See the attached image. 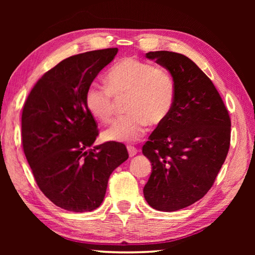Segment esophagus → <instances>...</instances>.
<instances>
[{
  "instance_id": "1",
  "label": "esophagus",
  "mask_w": 255,
  "mask_h": 255,
  "mask_svg": "<svg viewBox=\"0 0 255 255\" xmlns=\"http://www.w3.org/2000/svg\"><path fill=\"white\" fill-rule=\"evenodd\" d=\"M127 150H128L129 156H134V155L138 153V150L134 148V147H131V145H129V147H127Z\"/></svg>"
}]
</instances>
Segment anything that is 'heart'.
Returning a JSON list of instances; mask_svg holds the SVG:
<instances>
[{
    "mask_svg": "<svg viewBox=\"0 0 255 255\" xmlns=\"http://www.w3.org/2000/svg\"><path fill=\"white\" fill-rule=\"evenodd\" d=\"M106 84H91L84 103L92 117L108 122L116 99L127 97L128 115L117 118L103 132V138L108 141H137L144 134L148 123H163L174 105L176 86L172 74L164 68L136 58L118 61L107 73Z\"/></svg>",
    "mask_w": 255,
    "mask_h": 255,
    "instance_id": "heart-1",
    "label": "heart"
}]
</instances>
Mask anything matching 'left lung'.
<instances>
[{
  "mask_svg": "<svg viewBox=\"0 0 255 255\" xmlns=\"http://www.w3.org/2000/svg\"><path fill=\"white\" fill-rule=\"evenodd\" d=\"M174 78L172 111L142 147L152 172L143 187L151 207L175 211L205 196L228 154L231 122L210 79L191 59L171 51L145 53Z\"/></svg>",
  "mask_w": 255,
  "mask_h": 255,
  "instance_id": "obj_1",
  "label": "left lung"
}]
</instances>
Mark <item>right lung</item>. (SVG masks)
Returning <instances> with one entry per match:
<instances>
[{"mask_svg": "<svg viewBox=\"0 0 255 255\" xmlns=\"http://www.w3.org/2000/svg\"><path fill=\"white\" fill-rule=\"evenodd\" d=\"M117 52L108 48L64 59L38 80L23 108V149L37 185L73 213L99 207L113 171L128 159L121 142L93 145L99 130L84 103L86 90Z\"/></svg>", "mask_w": 255, "mask_h": 255, "instance_id": "obj_1", "label": "right lung"}]
</instances>
